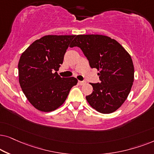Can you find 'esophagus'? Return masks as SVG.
Here are the masks:
<instances>
[{
	"mask_svg": "<svg viewBox=\"0 0 154 154\" xmlns=\"http://www.w3.org/2000/svg\"><path fill=\"white\" fill-rule=\"evenodd\" d=\"M78 83L80 85H85V84H86V82L85 81H79Z\"/></svg>",
	"mask_w": 154,
	"mask_h": 154,
	"instance_id": "34e87169",
	"label": "esophagus"
}]
</instances>
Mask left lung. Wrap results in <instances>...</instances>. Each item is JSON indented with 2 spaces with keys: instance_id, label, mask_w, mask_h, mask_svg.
Segmentation results:
<instances>
[{
  "instance_id": "8db88e82",
  "label": "left lung",
  "mask_w": 154,
  "mask_h": 154,
  "mask_svg": "<svg viewBox=\"0 0 154 154\" xmlns=\"http://www.w3.org/2000/svg\"><path fill=\"white\" fill-rule=\"evenodd\" d=\"M83 51L91 68L99 73L100 83L91 84L93 92L86 96L92 108L103 114L113 112L130 94L134 82V65L130 55L115 39L99 34L77 35L70 47Z\"/></svg>"
}]
</instances>
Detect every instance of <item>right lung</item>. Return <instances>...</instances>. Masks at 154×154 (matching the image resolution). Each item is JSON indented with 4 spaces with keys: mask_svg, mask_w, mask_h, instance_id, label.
Masks as SVG:
<instances>
[{
    "mask_svg": "<svg viewBox=\"0 0 154 154\" xmlns=\"http://www.w3.org/2000/svg\"><path fill=\"white\" fill-rule=\"evenodd\" d=\"M75 35H47L34 42L20 56L19 82L29 103L43 112L56 110L64 103L75 77H60L56 71Z\"/></svg>",
    "mask_w": 154,
    "mask_h": 154,
    "instance_id": "add662e5",
    "label": "right lung"
}]
</instances>
